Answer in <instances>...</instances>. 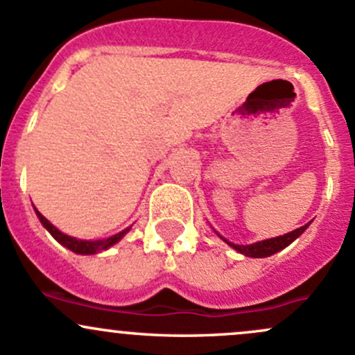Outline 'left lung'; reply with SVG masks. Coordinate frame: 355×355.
I'll return each mask as SVG.
<instances>
[{
  "label": "left lung",
  "mask_w": 355,
  "mask_h": 355,
  "mask_svg": "<svg viewBox=\"0 0 355 355\" xmlns=\"http://www.w3.org/2000/svg\"><path fill=\"white\" fill-rule=\"evenodd\" d=\"M309 224H311V222H308V224L302 225V227L295 229V231L284 234V236H277V237H272V239L258 241V243H253V244H234V243H229V241L225 239V237H222L218 232H217V236L220 237L222 241H225V243H227L231 248H234V250L239 251L241 254H244V257L266 258V257H272V254L279 253V251H282L284 248H287L288 244L294 243V241L297 239V237L309 227Z\"/></svg>",
  "instance_id": "obj_1"
}]
</instances>
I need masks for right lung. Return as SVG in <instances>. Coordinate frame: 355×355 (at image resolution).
I'll use <instances>...</instances> for the list:
<instances>
[{"mask_svg":"<svg viewBox=\"0 0 355 355\" xmlns=\"http://www.w3.org/2000/svg\"><path fill=\"white\" fill-rule=\"evenodd\" d=\"M34 210H35V215L39 217V220H41V224L47 229V231H49L51 236H53L54 239L61 244V246L68 248L69 251H73V253H76V254H97V253H101V251L109 250V248L114 246L116 243H119V241L126 236V232H130V229H131V227H126L124 231L114 234V236L105 237V239H97V241L76 239V237L68 236V234L61 232L60 229L54 227V225L51 224V222L47 220V218L44 217V215L35 207H34Z\"/></svg>","mask_w":355,"mask_h":355,"instance_id":"1","label":"right lung"}]
</instances>
